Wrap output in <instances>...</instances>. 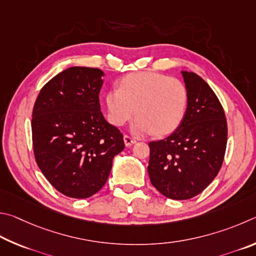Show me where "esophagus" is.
<instances>
[{
    "label": "esophagus",
    "instance_id": "1",
    "mask_svg": "<svg viewBox=\"0 0 256 256\" xmlns=\"http://www.w3.org/2000/svg\"><path fill=\"white\" fill-rule=\"evenodd\" d=\"M124 145H126V146L130 147V146H132L134 144H135L136 140H135V138L130 137V136H128V135H124Z\"/></svg>",
    "mask_w": 256,
    "mask_h": 256
}]
</instances>
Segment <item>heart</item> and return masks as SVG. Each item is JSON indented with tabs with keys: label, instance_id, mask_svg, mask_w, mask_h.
Here are the masks:
<instances>
[{
	"label": "heart",
	"instance_id": "obj_1",
	"mask_svg": "<svg viewBox=\"0 0 256 256\" xmlns=\"http://www.w3.org/2000/svg\"><path fill=\"white\" fill-rule=\"evenodd\" d=\"M109 120L124 126L135 114L132 124L137 135L163 136L181 124L188 106L186 85L176 78L156 72H138L120 80L119 88L106 93Z\"/></svg>",
	"mask_w": 256,
	"mask_h": 256
}]
</instances>
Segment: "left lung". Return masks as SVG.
I'll use <instances>...</instances> for the list:
<instances>
[{
    "mask_svg": "<svg viewBox=\"0 0 256 256\" xmlns=\"http://www.w3.org/2000/svg\"><path fill=\"white\" fill-rule=\"evenodd\" d=\"M188 106L181 124L165 140L150 142L148 176L170 199L201 194L220 170L227 145V121L212 88L196 73L182 70Z\"/></svg>",
    "mask_w": 256,
    "mask_h": 256,
    "instance_id": "1",
    "label": "left lung"
}]
</instances>
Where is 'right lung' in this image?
<instances>
[{"mask_svg": "<svg viewBox=\"0 0 256 256\" xmlns=\"http://www.w3.org/2000/svg\"><path fill=\"white\" fill-rule=\"evenodd\" d=\"M104 73L70 67L40 90L32 111L34 153L44 178L70 198H88L106 184L122 134L104 119L98 101Z\"/></svg>", "mask_w": 256, "mask_h": 256, "instance_id": "1", "label": "right lung"}]
</instances>
